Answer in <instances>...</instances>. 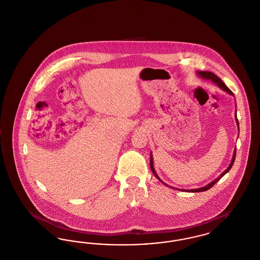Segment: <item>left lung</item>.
<instances>
[{
  "label": "left lung",
  "mask_w": 260,
  "mask_h": 260,
  "mask_svg": "<svg viewBox=\"0 0 260 260\" xmlns=\"http://www.w3.org/2000/svg\"><path fill=\"white\" fill-rule=\"evenodd\" d=\"M197 74H198L199 77H201V78H203V79H205V80H210L212 83H214V84H216L217 85V87H220L221 89L223 90H225L226 92H228V93H230V94H232V95H234L233 94V92L227 87V86L224 84L222 82V80L220 79V78H218L217 76L215 74H213L212 72H209V71H198L197 72ZM235 119H236V123H237V125H238V129H239V122H238V119H237V115L235 114ZM236 158V149L234 150V154H233V158H232V161L230 162V165H229V167L227 168V170H225L224 172H223L216 179H214L213 181H211L210 183H209L208 185L204 186V187H202V188H198V189H189V190H185V189H177V190H180V191H186V192H203V191H207V190H209L210 188H211L212 186L214 185L221 177H222L224 174H226V173H228L230 170H231V168H232V166H233V164H234V161H235ZM150 168H151V171H152V173H154V175H155V177L157 178V179H159L160 181H161L162 184H165V185H167V183H165V182H162L161 180V178L158 176V174L156 173L155 172V169H154V165H153V157H152V153H151V155H150ZM168 186V185H167ZM171 188H173V187H171Z\"/></svg>",
  "instance_id": "left-lung-1"
}]
</instances>
